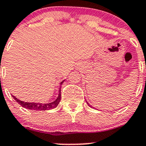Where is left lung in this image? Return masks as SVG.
<instances>
[{"mask_svg":"<svg viewBox=\"0 0 146 146\" xmlns=\"http://www.w3.org/2000/svg\"><path fill=\"white\" fill-rule=\"evenodd\" d=\"M86 103H87V104H88V105H89V107H91V105H90V104H88V102H86Z\"/></svg>","mask_w":146,"mask_h":146,"instance_id":"obj_1","label":"left lung"}]
</instances>
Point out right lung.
I'll return each instance as SVG.
<instances>
[{
	"label": "right lung",
	"instance_id": "1",
	"mask_svg": "<svg viewBox=\"0 0 146 146\" xmlns=\"http://www.w3.org/2000/svg\"><path fill=\"white\" fill-rule=\"evenodd\" d=\"M64 82V81H62L60 83V85L62 84V83ZM61 89L60 88L59 90V94H58V98H57L54 102H51V103H49V104H42V103H33V102H24L22 101H20L17 99V98L15 97L14 96H12L13 97V99L16 101V102L21 106V107H24V108H27L28 110H52V109H54L58 105L59 102H60L61 99Z\"/></svg>",
	"mask_w": 146,
	"mask_h": 146
}]
</instances>
